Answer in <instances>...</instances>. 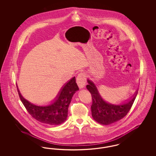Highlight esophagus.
<instances>
[{"instance_id":"esophagus-1","label":"esophagus","mask_w":156,"mask_h":156,"mask_svg":"<svg viewBox=\"0 0 156 156\" xmlns=\"http://www.w3.org/2000/svg\"><path fill=\"white\" fill-rule=\"evenodd\" d=\"M87 75L84 73H81L78 75L76 78V83L80 88H83L86 84Z\"/></svg>"}]
</instances>
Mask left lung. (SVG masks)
Instances as JSON below:
<instances>
[{"label":"left lung","mask_w":156,"mask_h":156,"mask_svg":"<svg viewBox=\"0 0 156 156\" xmlns=\"http://www.w3.org/2000/svg\"><path fill=\"white\" fill-rule=\"evenodd\" d=\"M88 83L87 88L92 99L90 107L92 116L96 122L101 125H110L124 118L131 109L137 94V90L132 99L126 103L113 105L107 103L102 98L93 82L88 80Z\"/></svg>","instance_id":"8db88e82"}]
</instances>
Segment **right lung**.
<instances>
[{
	"instance_id": "add662e5",
	"label": "right lung",
	"mask_w": 156,
	"mask_h": 156,
	"mask_svg": "<svg viewBox=\"0 0 156 156\" xmlns=\"http://www.w3.org/2000/svg\"><path fill=\"white\" fill-rule=\"evenodd\" d=\"M21 101L30 115L37 121L49 125H59L67 120L68 106L75 92L79 90L75 77L61 89L52 104L40 106L31 104L22 96L17 86Z\"/></svg>"
}]
</instances>
